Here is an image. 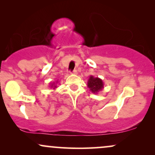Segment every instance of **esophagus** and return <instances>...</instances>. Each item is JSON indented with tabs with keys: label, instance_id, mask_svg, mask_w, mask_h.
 Wrapping results in <instances>:
<instances>
[{
	"label": "esophagus",
	"instance_id": "obj_1",
	"mask_svg": "<svg viewBox=\"0 0 155 155\" xmlns=\"http://www.w3.org/2000/svg\"><path fill=\"white\" fill-rule=\"evenodd\" d=\"M72 74H78L77 71H76V70H74V71H72Z\"/></svg>",
	"mask_w": 155,
	"mask_h": 155
}]
</instances>
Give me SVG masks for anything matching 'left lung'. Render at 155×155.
I'll return each mask as SVG.
<instances>
[{"label": "left lung", "instance_id": "1", "mask_svg": "<svg viewBox=\"0 0 155 155\" xmlns=\"http://www.w3.org/2000/svg\"><path fill=\"white\" fill-rule=\"evenodd\" d=\"M87 87L90 92L94 94H98L104 88V83L103 80L98 77L90 76L87 81Z\"/></svg>", "mask_w": 155, "mask_h": 155}]
</instances>
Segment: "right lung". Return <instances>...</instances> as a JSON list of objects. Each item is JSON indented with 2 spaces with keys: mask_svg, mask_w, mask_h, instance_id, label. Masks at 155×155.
<instances>
[{
  "mask_svg": "<svg viewBox=\"0 0 155 155\" xmlns=\"http://www.w3.org/2000/svg\"><path fill=\"white\" fill-rule=\"evenodd\" d=\"M58 81L50 82L49 83V87L52 89V90H55V89L58 87Z\"/></svg>",
  "mask_w": 155,
  "mask_h": 155,
  "instance_id": "right-lung-1",
  "label": "right lung"
}]
</instances>
